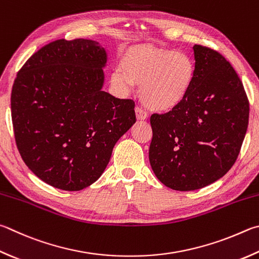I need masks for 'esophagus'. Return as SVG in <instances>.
<instances>
[{
  "label": "esophagus",
  "mask_w": 259,
  "mask_h": 259,
  "mask_svg": "<svg viewBox=\"0 0 259 259\" xmlns=\"http://www.w3.org/2000/svg\"><path fill=\"white\" fill-rule=\"evenodd\" d=\"M135 112H136V117H137L138 120H146V119H147V116H148L147 112L144 111L143 109H140L139 106L136 107Z\"/></svg>",
  "instance_id": "esophagus-1"
}]
</instances>
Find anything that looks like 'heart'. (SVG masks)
I'll return each mask as SVG.
<instances>
[{
    "instance_id": "b5f03b06",
    "label": "heart",
    "mask_w": 259,
    "mask_h": 259,
    "mask_svg": "<svg viewBox=\"0 0 259 259\" xmlns=\"http://www.w3.org/2000/svg\"><path fill=\"white\" fill-rule=\"evenodd\" d=\"M196 77V64L181 51L140 45L129 49L121 65L112 72V82L122 92L140 84V100L157 112L175 110L189 95Z\"/></svg>"
}]
</instances>
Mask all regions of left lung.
<instances>
[{
    "label": "left lung",
    "instance_id": "8db88e82",
    "mask_svg": "<svg viewBox=\"0 0 259 259\" xmlns=\"http://www.w3.org/2000/svg\"><path fill=\"white\" fill-rule=\"evenodd\" d=\"M196 77L182 104L150 116L149 162L173 190L190 191L219 180L240 153L249 101L236 70L219 52L194 46Z\"/></svg>",
    "mask_w": 259,
    "mask_h": 259
}]
</instances>
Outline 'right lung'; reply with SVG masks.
Listing matches in <instances>:
<instances>
[{
  "instance_id": "add662e5",
  "label": "right lung",
  "mask_w": 259,
  "mask_h": 259,
  "mask_svg": "<svg viewBox=\"0 0 259 259\" xmlns=\"http://www.w3.org/2000/svg\"><path fill=\"white\" fill-rule=\"evenodd\" d=\"M107 55L95 40L58 39L32 54L11 93L16 144L35 176L77 191L104 172L136 122L135 102L102 91Z\"/></svg>"
}]
</instances>
